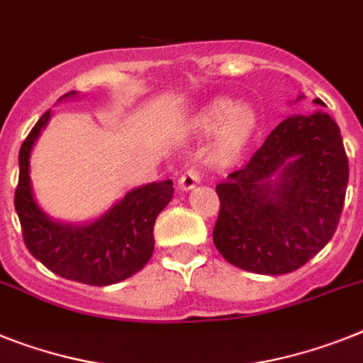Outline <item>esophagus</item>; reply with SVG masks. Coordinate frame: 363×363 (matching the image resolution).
Wrapping results in <instances>:
<instances>
[{
  "mask_svg": "<svg viewBox=\"0 0 363 363\" xmlns=\"http://www.w3.org/2000/svg\"><path fill=\"white\" fill-rule=\"evenodd\" d=\"M199 182H201V175H199V172H197V169H194V167L186 169V172L179 177V188H181V190H184V191L191 190V188H196Z\"/></svg>",
  "mask_w": 363,
  "mask_h": 363,
  "instance_id": "esophagus-1",
  "label": "esophagus"
}]
</instances>
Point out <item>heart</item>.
Wrapping results in <instances>:
<instances>
[{"label":"heart","instance_id":"heart-1","mask_svg":"<svg viewBox=\"0 0 363 363\" xmlns=\"http://www.w3.org/2000/svg\"><path fill=\"white\" fill-rule=\"evenodd\" d=\"M196 127L203 133L216 135V153L225 158L238 155L258 127V114L247 103H234L227 97H218L206 103L196 116Z\"/></svg>","mask_w":363,"mask_h":363}]
</instances>
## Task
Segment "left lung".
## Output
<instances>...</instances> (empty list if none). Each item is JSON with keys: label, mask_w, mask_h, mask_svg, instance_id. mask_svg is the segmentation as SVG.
Segmentation results:
<instances>
[{"label": "left lung", "mask_w": 363, "mask_h": 363, "mask_svg": "<svg viewBox=\"0 0 363 363\" xmlns=\"http://www.w3.org/2000/svg\"><path fill=\"white\" fill-rule=\"evenodd\" d=\"M347 182L349 160L336 121L321 111L286 118L216 186V249L251 273L299 269L336 233Z\"/></svg>", "instance_id": "left-lung-1"}]
</instances>
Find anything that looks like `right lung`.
<instances>
[{
	"label": "right lung",
	"mask_w": 363,
	"mask_h": 363,
	"mask_svg": "<svg viewBox=\"0 0 363 363\" xmlns=\"http://www.w3.org/2000/svg\"><path fill=\"white\" fill-rule=\"evenodd\" d=\"M64 94L60 99L73 97ZM59 99V101H60ZM51 112L48 111L31 129L20 147L14 206L20 218L26 247L55 275L88 286H108L129 279L153 255V227L157 216L173 197V182L144 184L125 194L111 210L90 223L72 225L45 216L33 197L29 157Z\"/></svg>",
	"instance_id": "add662e5"
}]
</instances>
